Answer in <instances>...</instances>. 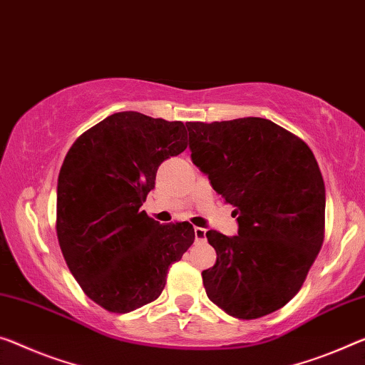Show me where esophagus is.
<instances>
[{
	"instance_id": "obj_1",
	"label": "esophagus",
	"mask_w": 365,
	"mask_h": 365,
	"mask_svg": "<svg viewBox=\"0 0 365 365\" xmlns=\"http://www.w3.org/2000/svg\"><path fill=\"white\" fill-rule=\"evenodd\" d=\"M205 233H207V230H205V228L195 227V228H194V237H195V241H205Z\"/></svg>"
}]
</instances>
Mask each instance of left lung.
<instances>
[{
  "label": "left lung",
  "mask_w": 365,
  "mask_h": 365,
  "mask_svg": "<svg viewBox=\"0 0 365 365\" xmlns=\"http://www.w3.org/2000/svg\"><path fill=\"white\" fill-rule=\"evenodd\" d=\"M192 163L235 207L238 235L209 230L217 251L202 271L210 302L253 319L299 292L323 245L324 182L305 142L261 117L187 122Z\"/></svg>",
  "instance_id": "8db88e82"
}]
</instances>
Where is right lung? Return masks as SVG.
I'll return each mask as SVG.
<instances>
[{
	"label": "right lung",
	"mask_w": 365,
	"mask_h": 365,
	"mask_svg": "<svg viewBox=\"0 0 365 365\" xmlns=\"http://www.w3.org/2000/svg\"><path fill=\"white\" fill-rule=\"evenodd\" d=\"M182 122L117 112L73 143L57 184V237L89 299L128 313L163 292L168 269L194 243L189 222L161 225L140 210L158 166L182 153Z\"/></svg>",
	"instance_id": "obj_1"
}]
</instances>
